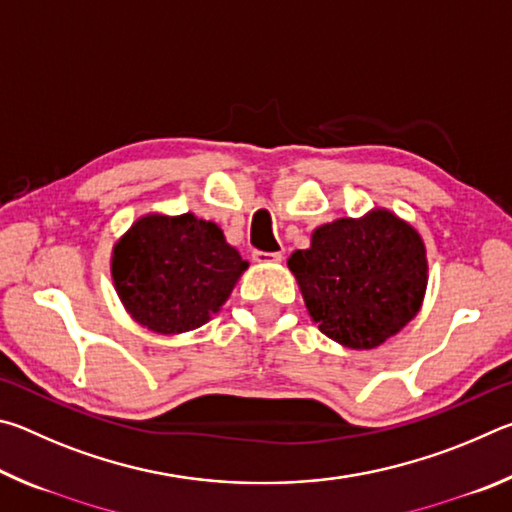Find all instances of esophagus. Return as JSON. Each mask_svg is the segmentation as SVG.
Wrapping results in <instances>:
<instances>
[{
    "instance_id": "1",
    "label": "esophagus",
    "mask_w": 512,
    "mask_h": 512,
    "mask_svg": "<svg viewBox=\"0 0 512 512\" xmlns=\"http://www.w3.org/2000/svg\"><path fill=\"white\" fill-rule=\"evenodd\" d=\"M253 259L259 264H271V262H280L282 259V250H277V253H266V250H255Z\"/></svg>"
}]
</instances>
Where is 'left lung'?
Instances as JSON below:
<instances>
[{"label":"left lung","instance_id":"8db88e82","mask_svg":"<svg viewBox=\"0 0 512 512\" xmlns=\"http://www.w3.org/2000/svg\"><path fill=\"white\" fill-rule=\"evenodd\" d=\"M289 268L320 332L357 350L400 332L427 289L420 235L384 210L320 225L311 246L289 257Z\"/></svg>","mask_w":512,"mask_h":512}]
</instances>
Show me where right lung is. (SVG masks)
I'll return each mask as SVG.
<instances>
[{
  "instance_id": "right-lung-1",
  "label": "right lung",
  "mask_w": 512,
  "mask_h": 512,
  "mask_svg": "<svg viewBox=\"0 0 512 512\" xmlns=\"http://www.w3.org/2000/svg\"><path fill=\"white\" fill-rule=\"evenodd\" d=\"M248 268L216 223L149 214L112 253V280L137 323L158 334L201 327Z\"/></svg>"
}]
</instances>
